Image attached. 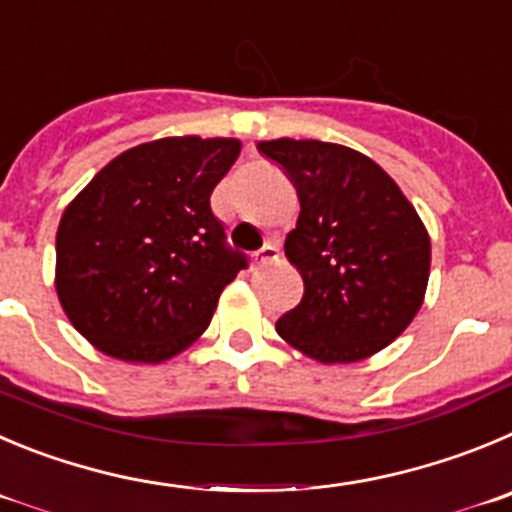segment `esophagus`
Returning a JSON list of instances; mask_svg holds the SVG:
<instances>
[{"mask_svg":"<svg viewBox=\"0 0 512 512\" xmlns=\"http://www.w3.org/2000/svg\"><path fill=\"white\" fill-rule=\"evenodd\" d=\"M280 257V245L275 240L272 242H267L265 247H262V250H257L255 252V262L257 265H267V262H275Z\"/></svg>","mask_w":512,"mask_h":512,"instance_id":"obj_1","label":"esophagus"}]
</instances>
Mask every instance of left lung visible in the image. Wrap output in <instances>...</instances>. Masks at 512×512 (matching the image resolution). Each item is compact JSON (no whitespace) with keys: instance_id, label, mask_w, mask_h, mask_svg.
<instances>
[{"instance_id":"obj_1","label":"left lung","mask_w":512,"mask_h":512,"mask_svg":"<svg viewBox=\"0 0 512 512\" xmlns=\"http://www.w3.org/2000/svg\"><path fill=\"white\" fill-rule=\"evenodd\" d=\"M257 148L288 171L300 197L285 255L305 293L278 333L323 364H351L389 346L427 290L432 247L417 209L353 148L293 138Z\"/></svg>"}]
</instances>
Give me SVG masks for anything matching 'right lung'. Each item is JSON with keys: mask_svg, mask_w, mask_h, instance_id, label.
<instances>
[{"mask_svg": "<svg viewBox=\"0 0 512 512\" xmlns=\"http://www.w3.org/2000/svg\"><path fill=\"white\" fill-rule=\"evenodd\" d=\"M234 138H161L100 169L57 227V298L103 353L159 364L207 331L222 290L247 267L214 217Z\"/></svg>", "mask_w": 512, "mask_h": 512, "instance_id": "1", "label": "right lung"}]
</instances>
